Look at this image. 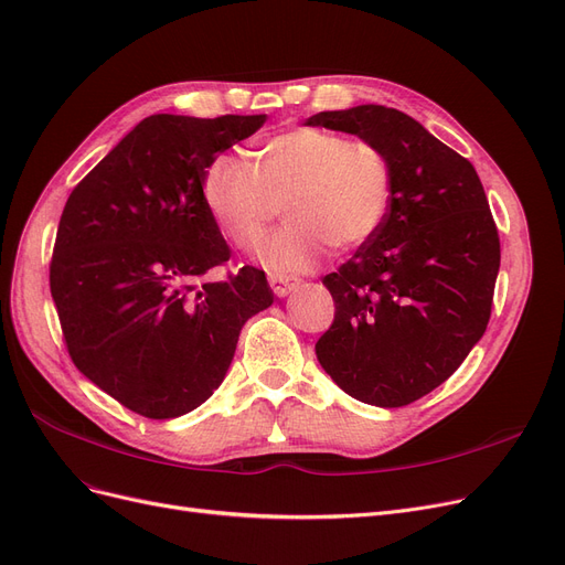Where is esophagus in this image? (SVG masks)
Returning <instances> with one entry per match:
<instances>
[{"label":"esophagus","mask_w":565,"mask_h":565,"mask_svg":"<svg viewBox=\"0 0 565 565\" xmlns=\"http://www.w3.org/2000/svg\"><path fill=\"white\" fill-rule=\"evenodd\" d=\"M268 285H270V289H274V295L280 297V299H285L289 291H295L299 287L297 280L282 278V276H268Z\"/></svg>","instance_id":"esophagus-1"}]
</instances>
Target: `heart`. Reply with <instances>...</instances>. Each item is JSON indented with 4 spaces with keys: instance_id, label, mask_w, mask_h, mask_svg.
Segmentation results:
<instances>
[{
    "instance_id": "b5f03b06",
    "label": "heart",
    "mask_w": 565,
    "mask_h": 565,
    "mask_svg": "<svg viewBox=\"0 0 565 565\" xmlns=\"http://www.w3.org/2000/svg\"><path fill=\"white\" fill-rule=\"evenodd\" d=\"M392 201V164L371 141L299 127L266 139L255 162L220 154L204 175V204L234 245L250 250L278 215L287 224L262 245L276 274H303L327 245L350 250L382 227Z\"/></svg>"
}]
</instances>
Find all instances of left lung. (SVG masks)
<instances>
[{"mask_svg": "<svg viewBox=\"0 0 565 565\" xmlns=\"http://www.w3.org/2000/svg\"><path fill=\"white\" fill-rule=\"evenodd\" d=\"M385 150L382 227L324 276L335 315L315 354L356 401L401 408L434 392L482 338L501 266L499 232L472 164L405 113L377 104L306 120Z\"/></svg>", "mask_w": 565, "mask_h": 565, "instance_id": "left-lung-1", "label": "left lung"}]
</instances>
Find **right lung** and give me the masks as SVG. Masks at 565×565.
<instances>
[{
    "mask_svg": "<svg viewBox=\"0 0 565 565\" xmlns=\"http://www.w3.org/2000/svg\"><path fill=\"white\" fill-rule=\"evenodd\" d=\"M266 116L141 120L66 199L51 295L76 369L125 408L173 419L230 371L243 324L274 303L264 270L204 280L230 259L204 204L220 152Z\"/></svg>",
    "mask_w": 565,
    "mask_h": 565,
    "instance_id": "1",
    "label": "right lung"
}]
</instances>
